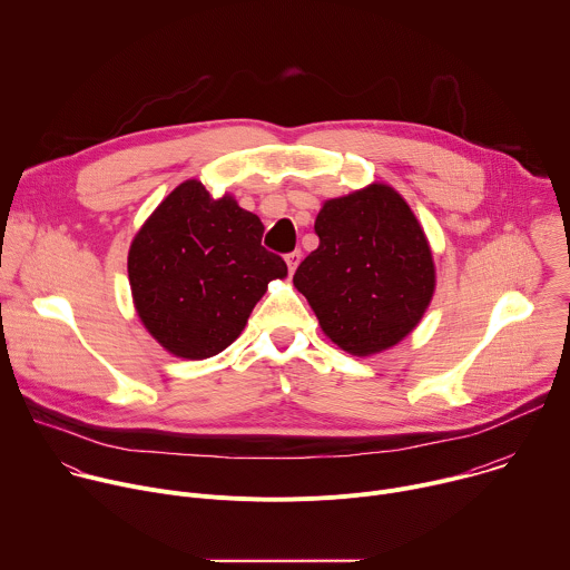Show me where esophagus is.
<instances>
[{"instance_id":"1","label":"esophagus","mask_w":570,"mask_h":570,"mask_svg":"<svg viewBox=\"0 0 570 570\" xmlns=\"http://www.w3.org/2000/svg\"><path fill=\"white\" fill-rule=\"evenodd\" d=\"M299 259H302V253H299V250H293V253H288V255H286V264H288V273H291V275L295 273V268H297Z\"/></svg>"}]
</instances>
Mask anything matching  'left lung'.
Instances as JSON below:
<instances>
[{
	"instance_id": "obj_1",
	"label": "left lung",
	"mask_w": 570,
	"mask_h": 570,
	"mask_svg": "<svg viewBox=\"0 0 570 570\" xmlns=\"http://www.w3.org/2000/svg\"><path fill=\"white\" fill-rule=\"evenodd\" d=\"M315 234L320 246L297 266L293 284L322 332L354 356L409 336L433 297L435 268L405 200L385 185L327 200Z\"/></svg>"
}]
</instances>
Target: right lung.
Instances as JSON below:
<instances>
[{
  "label": "right lung",
  "instance_id": "obj_1",
  "mask_svg": "<svg viewBox=\"0 0 570 570\" xmlns=\"http://www.w3.org/2000/svg\"><path fill=\"white\" fill-rule=\"evenodd\" d=\"M262 236L259 216L198 180L161 200L128 253L137 313L161 347L198 361L238 338L268 282L288 273Z\"/></svg>",
  "mask_w": 570,
  "mask_h": 570
}]
</instances>
